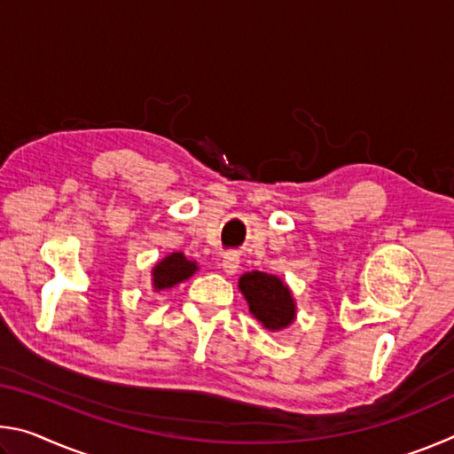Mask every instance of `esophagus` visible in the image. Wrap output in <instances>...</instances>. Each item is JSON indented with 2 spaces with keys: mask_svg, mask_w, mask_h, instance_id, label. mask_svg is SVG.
<instances>
[{
  "mask_svg": "<svg viewBox=\"0 0 454 454\" xmlns=\"http://www.w3.org/2000/svg\"><path fill=\"white\" fill-rule=\"evenodd\" d=\"M222 268H224L226 274H236L238 268H240V256L236 252H228V254H224V260H222Z\"/></svg>",
  "mask_w": 454,
  "mask_h": 454,
  "instance_id": "34e87169",
  "label": "esophagus"
}]
</instances>
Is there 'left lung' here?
I'll return each mask as SVG.
<instances>
[{
	"instance_id": "left-lung-1",
	"label": "left lung",
	"mask_w": 454,
	"mask_h": 454,
	"mask_svg": "<svg viewBox=\"0 0 454 454\" xmlns=\"http://www.w3.org/2000/svg\"><path fill=\"white\" fill-rule=\"evenodd\" d=\"M242 294L248 301L250 312L268 330H282L296 317V304L290 288L278 276L266 272H246L238 280Z\"/></svg>"
}]
</instances>
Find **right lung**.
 <instances>
[{
    "label": "right lung",
    "mask_w": 454,
    "mask_h": 454,
    "mask_svg": "<svg viewBox=\"0 0 454 454\" xmlns=\"http://www.w3.org/2000/svg\"><path fill=\"white\" fill-rule=\"evenodd\" d=\"M198 270L196 262H192L182 252H172L170 256L153 266L152 270V286L153 290H166L172 288L182 280H188L192 274Z\"/></svg>",
    "instance_id": "obj_1"
}]
</instances>
